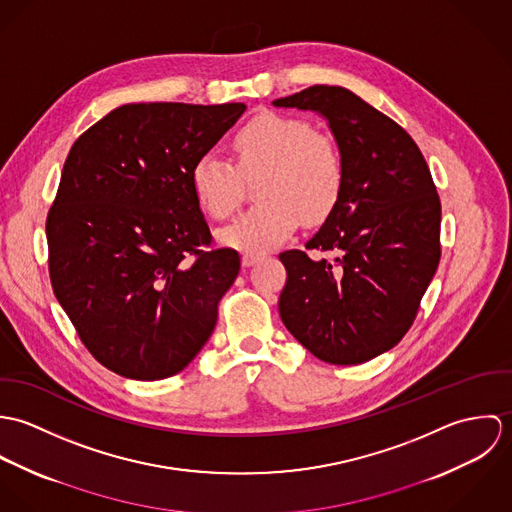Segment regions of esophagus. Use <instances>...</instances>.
<instances>
[{"instance_id": "1", "label": "esophagus", "mask_w": 512, "mask_h": 512, "mask_svg": "<svg viewBox=\"0 0 512 512\" xmlns=\"http://www.w3.org/2000/svg\"><path fill=\"white\" fill-rule=\"evenodd\" d=\"M258 260H260V258L254 256V254H244V256H242V266H244V268H250V266H254Z\"/></svg>"}]
</instances>
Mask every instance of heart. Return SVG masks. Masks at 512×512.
I'll use <instances>...</instances> for the list:
<instances>
[{
  "label": "heart",
  "mask_w": 512,
  "mask_h": 512,
  "mask_svg": "<svg viewBox=\"0 0 512 512\" xmlns=\"http://www.w3.org/2000/svg\"><path fill=\"white\" fill-rule=\"evenodd\" d=\"M238 169L262 173L248 213L219 230V240L234 250L262 254L292 236L299 219L315 224L329 217L343 189V159L335 142L317 134L305 120L266 112L234 136ZM238 169L215 151L203 153L191 169L199 207L213 219H228L240 199Z\"/></svg>",
  "instance_id": "obj_1"
}]
</instances>
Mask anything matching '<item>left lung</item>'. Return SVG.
I'll use <instances>...</instances> for the list:
<instances>
[{
  "label": "left lung",
  "mask_w": 512,
  "mask_h": 512,
  "mask_svg": "<svg viewBox=\"0 0 512 512\" xmlns=\"http://www.w3.org/2000/svg\"><path fill=\"white\" fill-rule=\"evenodd\" d=\"M272 104L319 114L343 159L341 197L305 244L339 256L280 254V317L317 359L361 365L400 343L438 270L441 205L430 167L404 128L343 86L315 84Z\"/></svg>",
  "instance_id": "8db88e82"
}]
</instances>
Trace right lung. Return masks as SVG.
Segmentation results:
<instances>
[{
    "instance_id": "1",
    "label": "right lung",
    "mask_w": 512,
    "mask_h": 512,
    "mask_svg": "<svg viewBox=\"0 0 512 512\" xmlns=\"http://www.w3.org/2000/svg\"><path fill=\"white\" fill-rule=\"evenodd\" d=\"M244 104H124L74 142L47 217L53 292L100 365L134 380L181 372L240 272L191 187Z\"/></svg>"
}]
</instances>
